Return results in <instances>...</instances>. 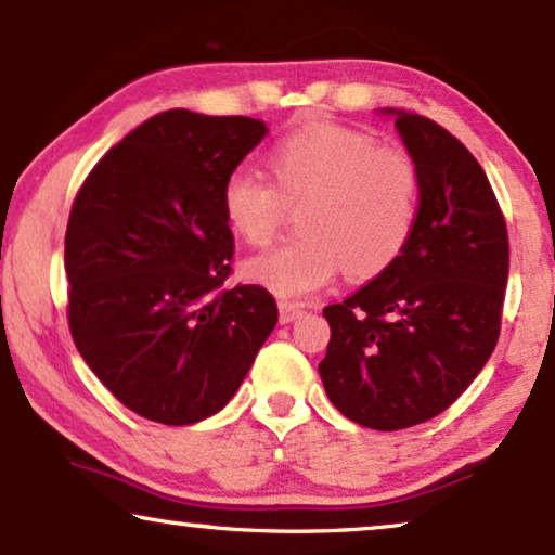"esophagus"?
Instances as JSON below:
<instances>
[{
	"label": "esophagus",
	"mask_w": 555,
	"mask_h": 555,
	"mask_svg": "<svg viewBox=\"0 0 555 555\" xmlns=\"http://www.w3.org/2000/svg\"><path fill=\"white\" fill-rule=\"evenodd\" d=\"M278 308H280V323H293V321H298V318L302 315V306H300V302L280 300Z\"/></svg>",
	"instance_id": "34e87169"
}]
</instances>
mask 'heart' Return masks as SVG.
Returning <instances> with one entry per match:
<instances>
[{
  "mask_svg": "<svg viewBox=\"0 0 555 555\" xmlns=\"http://www.w3.org/2000/svg\"><path fill=\"white\" fill-rule=\"evenodd\" d=\"M272 184L237 169L222 186L230 230L247 245L275 234L285 204H302L298 240L242 262V278L283 298L328 285L340 268L351 278L382 275L399 260L420 217V171L401 149L336 124L300 126L268 154Z\"/></svg>",
  "mask_w": 555,
  "mask_h": 555,
  "instance_id": "obj_1",
  "label": "heart"
}]
</instances>
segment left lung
I'll list each match as a JSON object with an SVG mask.
<instances>
[{
    "mask_svg": "<svg viewBox=\"0 0 555 555\" xmlns=\"http://www.w3.org/2000/svg\"><path fill=\"white\" fill-rule=\"evenodd\" d=\"M382 113L420 171V217L389 270L323 308L331 340L318 371L340 414L397 431L442 414L495 351L511 249L477 158L435 120Z\"/></svg>",
    "mask_w": 555,
    "mask_h": 555,
    "instance_id": "1",
    "label": "left lung"
}]
</instances>
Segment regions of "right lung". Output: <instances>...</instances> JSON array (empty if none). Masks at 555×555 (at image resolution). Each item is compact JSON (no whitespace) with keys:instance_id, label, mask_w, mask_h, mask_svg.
<instances>
[{"instance_id":"right-lung-1","label":"right lung","mask_w":555,"mask_h":555,"mask_svg":"<svg viewBox=\"0 0 555 555\" xmlns=\"http://www.w3.org/2000/svg\"><path fill=\"white\" fill-rule=\"evenodd\" d=\"M264 120L173 108L116 143L75 196L65 232L75 346L105 389L151 422L217 414L278 323L260 285L230 275L222 186Z\"/></svg>"}]
</instances>
